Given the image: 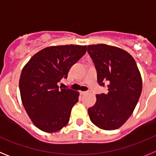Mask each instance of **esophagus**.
I'll use <instances>...</instances> for the list:
<instances>
[{
  "label": "esophagus",
  "mask_w": 156,
  "mask_h": 156,
  "mask_svg": "<svg viewBox=\"0 0 156 156\" xmlns=\"http://www.w3.org/2000/svg\"><path fill=\"white\" fill-rule=\"evenodd\" d=\"M80 94H87V91H82V90H81V91H80Z\"/></svg>",
  "instance_id": "34e87169"
}]
</instances>
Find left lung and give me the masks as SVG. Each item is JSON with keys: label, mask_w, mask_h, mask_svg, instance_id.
Here are the masks:
<instances>
[{"label": "left lung", "mask_w": 156, "mask_h": 156, "mask_svg": "<svg viewBox=\"0 0 156 156\" xmlns=\"http://www.w3.org/2000/svg\"><path fill=\"white\" fill-rule=\"evenodd\" d=\"M94 63L98 82L108 84V94L96 95L94 105L88 108L90 121L105 130L116 129L133 113L142 90V79L136 62L127 51L106 44L87 46Z\"/></svg>", "instance_id": "obj_1"}]
</instances>
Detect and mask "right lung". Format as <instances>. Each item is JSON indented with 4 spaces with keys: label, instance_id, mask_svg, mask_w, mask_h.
I'll use <instances>...</instances> for the list:
<instances>
[{
    "label": "right lung",
    "instance_id": "1",
    "mask_svg": "<svg viewBox=\"0 0 156 156\" xmlns=\"http://www.w3.org/2000/svg\"><path fill=\"white\" fill-rule=\"evenodd\" d=\"M86 51V45L48 47L23 67L19 79L22 102L33 123L42 131L53 133L68 124L80 93L60 90L58 83L67 78L70 68Z\"/></svg>",
    "mask_w": 156,
    "mask_h": 156
}]
</instances>
